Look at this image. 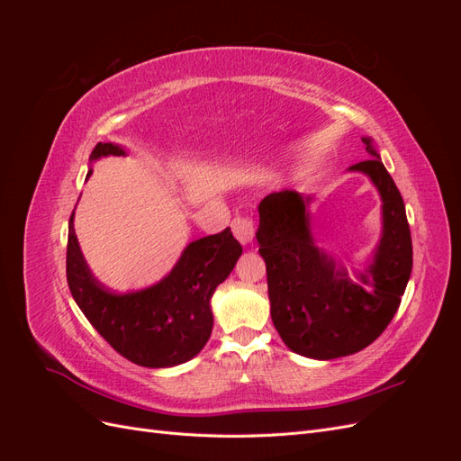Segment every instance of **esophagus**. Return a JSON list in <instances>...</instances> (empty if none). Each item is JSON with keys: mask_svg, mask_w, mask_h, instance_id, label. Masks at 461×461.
Wrapping results in <instances>:
<instances>
[{"mask_svg": "<svg viewBox=\"0 0 461 461\" xmlns=\"http://www.w3.org/2000/svg\"><path fill=\"white\" fill-rule=\"evenodd\" d=\"M232 234L236 236V240L240 244H252L254 236H256V225H254V219L252 217H234L232 222Z\"/></svg>", "mask_w": 461, "mask_h": 461, "instance_id": "esophagus-1", "label": "esophagus"}]
</instances>
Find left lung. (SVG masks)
Wrapping results in <instances>:
<instances>
[{
  "label": "left lung",
  "mask_w": 461,
  "mask_h": 461,
  "mask_svg": "<svg viewBox=\"0 0 461 461\" xmlns=\"http://www.w3.org/2000/svg\"><path fill=\"white\" fill-rule=\"evenodd\" d=\"M369 159L350 167L366 173L383 200V236L364 271H348L315 244L308 203L281 190L259 203L256 232L267 265L271 319L283 342L305 357L334 359L364 350L393 321L408 286L413 252L406 205L371 138Z\"/></svg>",
  "instance_id": "obj_1"
}]
</instances>
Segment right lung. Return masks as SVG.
<instances>
[{"instance_id":"add662e5","label":"right lung","mask_w":461,"mask_h":461,"mask_svg":"<svg viewBox=\"0 0 461 461\" xmlns=\"http://www.w3.org/2000/svg\"><path fill=\"white\" fill-rule=\"evenodd\" d=\"M127 156L117 144L100 142L90 156ZM92 175V169L86 176ZM68 219L67 283L92 327L122 357L142 367H173L198 356L212 337L209 300L242 256L230 229L190 242L173 271L149 288L115 294L95 281Z\"/></svg>"}]
</instances>
